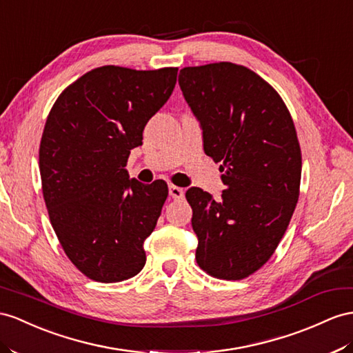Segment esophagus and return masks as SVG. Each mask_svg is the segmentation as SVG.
<instances>
[{
  "label": "esophagus",
  "instance_id": "34e87169",
  "mask_svg": "<svg viewBox=\"0 0 353 353\" xmlns=\"http://www.w3.org/2000/svg\"><path fill=\"white\" fill-rule=\"evenodd\" d=\"M168 192H170V196L173 198V200H183V196H185L183 189L179 188V186H174V185L168 186Z\"/></svg>",
  "mask_w": 353,
  "mask_h": 353
}]
</instances>
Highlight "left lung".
<instances>
[{
  "mask_svg": "<svg viewBox=\"0 0 353 353\" xmlns=\"http://www.w3.org/2000/svg\"><path fill=\"white\" fill-rule=\"evenodd\" d=\"M179 85L227 185L221 201L200 188L186 191L196 263L213 277L245 279L274 254L300 195L292 117L263 77L232 62L185 67Z\"/></svg>",
  "mask_w": 353,
  "mask_h": 353,
  "instance_id": "left-lung-1",
  "label": "left lung"
}]
</instances>
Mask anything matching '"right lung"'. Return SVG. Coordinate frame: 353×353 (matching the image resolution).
<instances>
[{"instance_id":"add662e5","label":"right lung","mask_w":353,"mask_h":353,"mask_svg":"<svg viewBox=\"0 0 353 353\" xmlns=\"http://www.w3.org/2000/svg\"><path fill=\"white\" fill-rule=\"evenodd\" d=\"M177 68L104 65L77 79L53 104L39 152L43 196L65 255L85 276L122 282L146 264L168 188L130 179L126 161L167 103Z\"/></svg>"}]
</instances>
